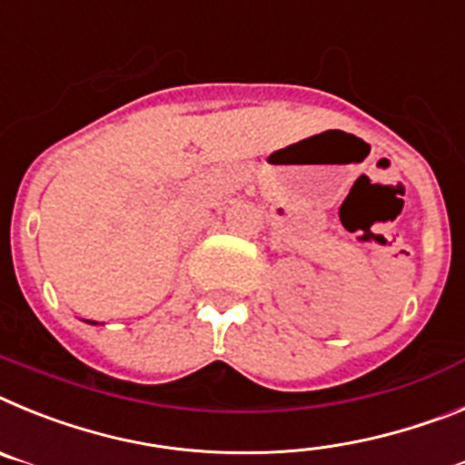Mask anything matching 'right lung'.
Instances as JSON below:
<instances>
[{
  "mask_svg": "<svg viewBox=\"0 0 465 465\" xmlns=\"http://www.w3.org/2000/svg\"><path fill=\"white\" fill-rule=\"evenodd\" d=\"M91 322H93V321H91Z\"/></svg>",
  "mask_w": 465,
  "mask_h": 465,
  "instance_id": "add662e5",
  "label": "right lung"
}]
</instances>
